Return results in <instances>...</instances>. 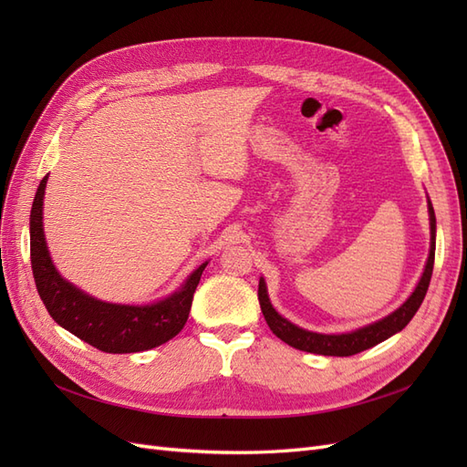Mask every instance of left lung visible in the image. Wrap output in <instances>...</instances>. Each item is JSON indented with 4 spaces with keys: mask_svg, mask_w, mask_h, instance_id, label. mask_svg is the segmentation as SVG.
I'll list each match as a JSON object with an SVG mask.
<instances>
[{
    "mask_svg": "<svg viewBox=\"0 0 467 467\" xmlns=\"http://www.w3.org/2000/svg\"><path fill=\"white\" fill-rule=\"evenodd\" d=\"M429 222H431V249H429V259L425 265V271H422L415 290L411 296L393 312L386 317H381L374 323L364 325V327H358L355 331L348 333H316V331H307L304 327H298V325L288 321L286 317H282L276 309L273 307L271 300H268V292H266V282L261 276L259 278V304H261V312L265 316V321L271 331L285 341L286 345L306 350V352H314V355H323V357H350L357 355V352H362L366 348H372L378 343L386 341L391 335L400 333L405 325L413 319L417 314V309L420 307L422 300H425V294L431 285V276H432V266H434V249H436V218H434V208L429 199Z\"/></svg>",
    "mask_w": 467,
    "mask_h": 467,
    "instance_id": "8db88e82",
    "label": "left lung"
}]
</instances>
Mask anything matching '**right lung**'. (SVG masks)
I'll use <instances>...</instances> for the list:
<instances>
[{
    "label": "right lung",
    "instance_id": "add662e5",
    "mask_svg": "<svg viewBox=\"0 0 467 467\" xmlns=\"http://www.w3.org/2000/svg\"><path fill=\"white\" fill-rule=\"evenodd\" d=\"M47 181L48 175L40 181L31 208V265L38 296L52 319L81 341L112 355L148 350L173 338L185 327L192 294L208 261L196 266L173 294L158 302L132 306L93 298L66 280L50 259L42 225Z\"/></svg>",
    "mask_w": 467,
    "mask_h": 467
}]
</instances>
